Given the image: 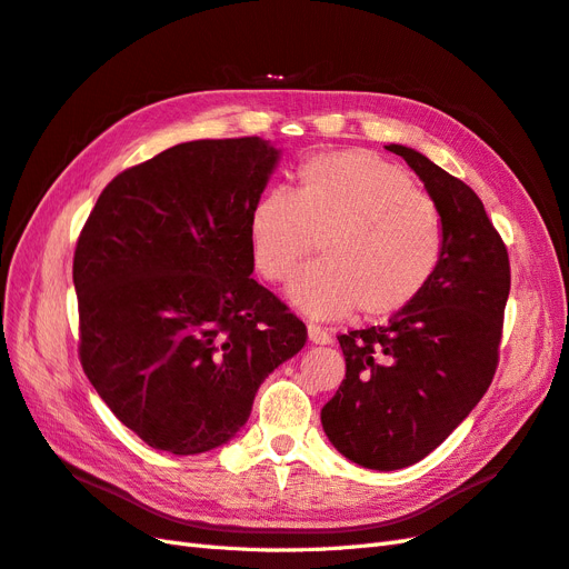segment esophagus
I'll list each match as a JSON object with an SVG mask.
<instances>
[{"mask_svg":"<svg viewBox=\"0 0 569 569\" xmlns=\"http://www.w3.org/2000/svg\"><path fill=\"white\" fill-rule=\"evenodd\" d=\"M308 339H311V343H330L332 341V335L322 330L320 325H308Z\"/></svg>","mask_w":569,"mask_h":569,"instance_id":"obj_1","label":"esophagus"}]
</instances>
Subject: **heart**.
I'll return each mask as SVG.
<instances>
[{"mask_svg":"<svg viewBox=\"0 0 569 569\" xmlns=\"http://www.w3.org/2000/svg\"><path fill=\"white\" fill-rule=\"evenodd\" d=\"M316 249L320 261L291 280L306 313L380 320L403 311L435 278L443 253L437 201L403 168L372 151L320 153L297 170L295 194L274 189L253 203L249 247L266 282H284Z\"/></svg>","mask_w":569,"mask_h":569,"instance_id":"1","label":"heart"}]
</instances>
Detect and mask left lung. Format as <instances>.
Masks as SVG:
<instances>
[{
	"label": "left lung",
	"mask_w": 569,
	"mask_h": 569,
	"mask_svg": "<svg viewBox=\"0 0 569 569\" xmlns=\"http://www.w3.org/2000/svg\"><path fill=\"white\" fill-rule=\"evenodd\" d=\"M443 218V253L422 295L387 325L339 335L347 380L320 410L327 439L368 470L422 460L487 393L503 335L510 261L472 187L420 151L389 144Z\"/></svg>",
	"instance_id": "1"
}]
</instances>
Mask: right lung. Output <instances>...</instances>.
Listing matches in <instances>:
<instances>
[{"label": "right lung", "mask_w": 569, "mask_h": 569, "mask_svg": "<svg viewBox=\"0 0 569 569\" xmlns=\"http://www.w3.org/2000/svg\"><path fill=\"white\" fill-rule=\"evenodd\" d=\"M280 151L261 137L170 147L118 173L78 237V353L151 449L211 451L249 420L306 325L251 272L249 216Z\"/></svg>", "instance_id": "obj_1"}]
</instances>
